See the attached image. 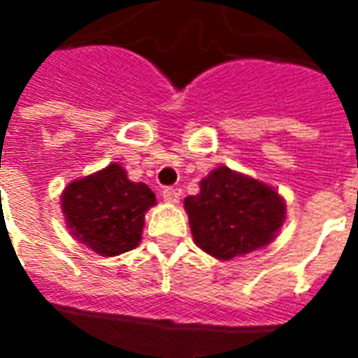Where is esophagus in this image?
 <instances>
[{
    "label": "esophagus",
    "mask_w": 358,
    "mask_h": 358,
    "mask_svg": "<svg viewBox=\"0 0 358 358\" xmlns=\"http://www.w3.org/2000/svg\"><path fill=\"white\" fill-rule=\"evenodd\" d=\"M163 199L166 203H172V205H174V203H178V199H180V194H178V189H174V187H164L163 189Z\"/></svg>",
    "instance_id": "esophagus-1"
}]
</instances>
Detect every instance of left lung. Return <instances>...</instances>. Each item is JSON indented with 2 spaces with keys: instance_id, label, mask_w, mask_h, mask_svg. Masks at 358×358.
<instances>
[{
  "instance_id": "left-lung-1",
  "label": "left lung",
  "mask_w": 358,
  "mask_h": 358,
  "mask_svg": "<svg viewBox=\"0 0 358 358\" xmlns=\"http://www.w3.org/2000/svg\"><path fill=\"white\" fill-rule=\"evenodd\" d=\"M201 192L184 199L197 248L220 261L268 245L284 224L285 203L274 187L218 166Z\"/></svg>"
}]
</instances>
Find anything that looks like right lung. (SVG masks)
<instances>
[{
    "label": "right lung",
    "mask_w": 358,
    "mask_h": 358,
    "mask_svg": "<svg viewBox=\"0 0 358 358\" xmlns=\"http://www.w3.org/2000/svg\"><path fill=\"white\" fill-rule=\"evenodd\" d=\"M61 197L74 238L101 257L120 255L136 248L141 240L145 210L155 205V194L143 182H130L117 163L71 182Z\"/></svg>",
    "instance_id": "right-lung-1"
}]
</instances>
